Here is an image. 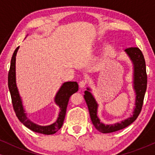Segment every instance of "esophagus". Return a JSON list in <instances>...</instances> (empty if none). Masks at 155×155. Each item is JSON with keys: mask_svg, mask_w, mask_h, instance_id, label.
Returning a JSON list of instances; mask_svg holds the SVG:
<instances>
[{"mask_svg": "<svg viewBox=\"0 0 155 155\" xmlns=\"http://www.w3.org/2000/svg\"><path fill=\"white\" fill-rule=\"evenodd\" d=\"M87 83V80H81V81L79 82V87L80 88H83L86 86Z\"/></svg>", "mask_w": 155, "mask_h": 155, "instance_id": "esophagus-1", "label": "esophagus"}]
</instances>
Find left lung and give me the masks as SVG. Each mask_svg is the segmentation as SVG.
I'll return each mask as SVG.
<instances>
[{
	"label": "left lung",
	"mask_w": 155,
	"mask_h": 155,
	"mask_svg": "<svg viewBox=\"0 0 155 155\" xmlns=\"http://www.w3.org/2000/svg\"><path fill=\"white\" fill-rule=\"evenodd\" d=\"M125 52L129 56L133 64V88L135 92V107L133 114L130 117L123 120L121 122L114 124L105 125L100 121L97 116V104L94 97L90 92V89L84 91V98L87 105L90 118L95 128L103 133H113L126 128L136 120L142 110L144 97L147 89V76L146 73L145 61L143 53L137 47H129L125 49Z\"/></svg>",
	"instance_id": "obj_1"
}]
</instances>
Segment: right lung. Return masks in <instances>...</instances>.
<instances>
[{
  "label": "right lung",
  "mask_w": 155,
  "mask_h": 155,
  "mask_svg": "<svg viewBox=\"0 0 155 155\" xmlns=\"http://www.w3.org/2000/svg\"><path fill=\"white\" fill-rule=\"evenodd\" d=\"M18 49L19 46L17 47L13 54H12L9 73H8V88H9L10 92L14 111L20 121L23 124V125H25L27 128L30 129L31 130L44 135L54 134L63 126L70 97L75 92H78V84L76 82H64L59 89L58 92L56 93L54 101L55 103L60 108V112H59L58 117L56 122L51 125H49V126H39V125L31 122L27 117V114L25 113L24 108H23L22 99H21L20 94H19L18 87L16 84L15 61L17 52H18Z\"/></svg>",
  "instance_id": "obj_1"
}]
</instances>
